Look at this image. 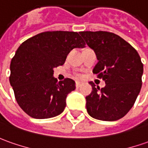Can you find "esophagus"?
Listing matches in <instances>:
<instances>
[{
	"label": "esophagus",
	"instance_id": "esophagus-1",
	"mask_svg": "<svg viewBox=\"0 0 148 148\" xmlns=\"http://www.w3.org/2000/svg\"><path fill=\"white\" fill-rule=\"evenodd\" d=\"M75 86H76V87H80L81 86H82V82H76V83H75Z\"/></svg>",
	"mask_w": 148,
	"mask_h": 148
}]
</instances>
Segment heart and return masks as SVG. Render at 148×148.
<instances>
[{
	"instance_id": "1",
	"label": "heart",
	"mask_w": 148,
	"mask_h": 148,
	"mask_svg": "<svg viewBox=\"0 0 148 148\" xmlns=\"http://www.w3.org/2000/svg\"><path fill=\"white\" fill-rule=\"evenodd\" d=\"M78 78H81V75H78Z\"/></svg>"
}]
</instances>
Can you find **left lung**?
I'll return each mask as SVG.
<instances>
[{"label":"left lung","instance_id":"obj_1","mask_svg":"<svg viewBox=\"0 0 148 148\" xmlns=\"http://www.w3.org/2000/svg\"><path fill=\"white\" fill-rule=\"evenodd\" d=\"M87 45L95 52L98 62L93 73L105 82L99 88L89 83L92 91L86 97L88 114L97 120L120 119L133 107L142 87L143 65L138 52L114 33L81 32Z\"/></svg>","mask_w":148,"mask_h":148}]
</instances>
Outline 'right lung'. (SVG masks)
<instances>
[{
  "instance_id": "1",
  "label": "right lung",
  "mask_w": 148,
  "mask_h": 148,
  "mask_svg": "<svg viewBox=\"0 0 148 148\" xmlns=\"http://www.w3.org/2000/svg\"><path fill=\"white\" fill-rule=\"evenodd\" d=\"M85 45L78 32L57 31L40 33L19 46L11 61L10 82L27 114L45 119L64 111L75 82L71 78L57 82L53 68L62 66L72 49Z\"/></svg>"
}]
</instances>
